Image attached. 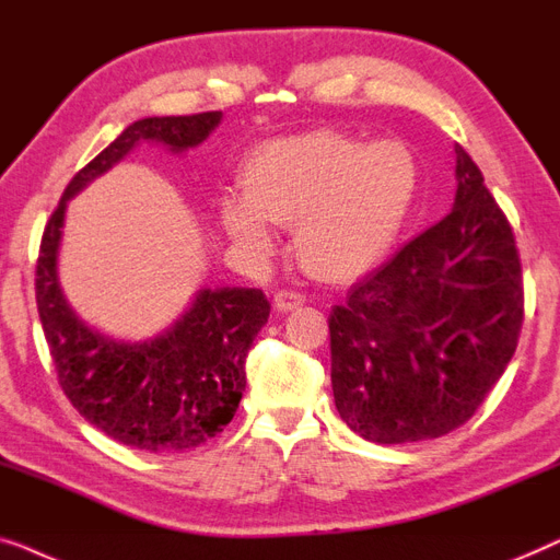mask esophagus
I'll return each instance as SVG.
<instances>
[{
    "label": "esophagus",
    "mask_w": 560,
    "mask_h": 560,
    "mask_svg": "<svg viewBox=\"0 0 560 560\" xmlns=\"http://www.w3.org/2000/svg\"><path fill=\"white\" fill-rule=\"evenodd\" d=\"M302 304H304V294H299V291H291V289H281L279 294L273 296V306H277L279 312L299 310Z\"/></svg>",
    "instance_id": "34e87169"
}]
</instances>
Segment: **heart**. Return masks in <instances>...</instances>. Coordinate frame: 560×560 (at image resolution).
<instances>
[{"label":"heart","instance_id":"b5f03b06","mask_svg":"<svg viewBox=\"0 0 560 560\" xmlns=\"http://www.w3.org/2000/svg\"><path fill=\"white\" fill-rule=\"evenodd\" d=\"M238 179L243 195L218 202L235 246L266 254L271 225L294 228L302 269L325 283H350L396 248L419 198L421 162L400 139L319 129L256 147Z\"/></svg>","mask_w":560,"mask_h":560}]
</instances>
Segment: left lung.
Instances as JSON below:
<instances>
[{
	"label": "left lung",
	"mask_w": 560,
	"mask_h": 560,
	"mask_svg": "<svg viewBox=\"0 0 560 560\" xmlns=\"http://www.w3.org/2000/svg\"><path fill=\"white\" fill-rule=\"evenodd\" d=\"M454 152L452 212L329 314L335 406L375 444L459 429L517 348L525 299L513 228L471 156Z\"/></svg>",
	"instance_id": "1"
}]
</instances>
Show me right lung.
<instances>
[{"instance_id": "obj_1", "label": "right lung", "mask_w": 560, "mask_h": 560, "mask_svg": "<svg viewBox=\"0 0 560 560\" xmlns=\"http://www.w3.org/2000/svg\"><path fill=\"white\" fill-rule=\"evenodd\" d=\"M220 112L139 119L70 179L47 220L35 269V299L62 393L106 436L144 452H185L231 423L246 390V358L269 322L261 289H200L190 310L147 342H116L83 325L62 296L58 271L66 205L121 162L139 141L172 152L198 147Z\"/></svg>"}]
</instances>
